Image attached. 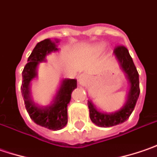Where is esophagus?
<instances>
[{"mask_svg":"<svg viewBox=\"0 0 157 157\" xmlns=\"http://www.w3.org/2000/svg\"><path fill=\"white\" fill-rule=\"evenodd\" d=\"M89 77L85 75H81L78 79V82L79 83L81 84V85L82 86H87L88 85V83H89Z\"/></svg>","mask_w":157,"mask_h":157,"instance_id":"34e87169","label":"esophagus"}]
</instances>
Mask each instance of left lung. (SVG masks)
Masks as SVG:
<instances>
[{"label": "left lung", "mask_w": 157, "mask_h": 157, "mask_svg": "<svg viewBox=\"0 0 157 157\" xmlns=\"http://www.w3.org/2000/svg\"><path fill=\"white\" fill-rule=\"evenodd\" d=\"M114 55L119 63V68L124 72L128 82V90L126 92V100L119 110L113 113L99 112L91 100H88L90 118L97 126L110 127L125 122L133 113L140 95L139 74L133 64V59L125 46L120 45L115 48Z\"/></svg>", "instance_id": "1"}]
</instances>
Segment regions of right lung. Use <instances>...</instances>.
Returning a JSON list of instances; mask_svg holds the SVG:
<instances>
[{"label": "right lung", "mask_w": 157, "mask_h": 157, "mask_svg": "<svg viewBox=\"0 0 157 157\" xmlns=\"http://www.w3.org/2000/svg\"><path fill=\"white\" fill-rule=\"evenodd\" d=\"M59 39L51 40L46 38L35 46L28 58V63L23 71L22 96L25 108L31 119L40 126L53 131L60 130L67 124V105L71 100V94L77 87L75 79L60 80L58 90L56 91L50 105L42 106L35 103L31 97V83L38 75V69L41 62L46 61V57L52 52L59 51L57 44Z\"/></svg>", "instance_id": "right-lung-1"}]
</instances>
